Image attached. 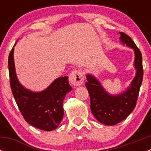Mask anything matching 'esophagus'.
Here are the masks:
<instances>
[{
	"instance_id": "34e87169",
	"label": "esophagus",
	"mask_w": 151,
	"mask_h": 151,
	"mask_svg": "<svg viewBox=\"0 0 151 151\" xmlns=\"http://www.w3.org/2000/svg\"><path fill=\"white\" fill-rule=\"evenodd\" d=\"M69 81L74 86L81 85L84 81V74L83 71L80 69L73 71L69 75Z\"/></svg>"
}]
</instances>
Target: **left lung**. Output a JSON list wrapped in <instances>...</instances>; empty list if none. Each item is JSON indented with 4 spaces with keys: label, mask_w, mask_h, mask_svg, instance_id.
Returning a JSON list of instances; mask_svg holds the SVG:
<instances>
[{
    "label": "left lung",
    "mask_w": 151,
    "mask_h": 151,
    "mask_svg": "<svg viewBox=\"0 0 151 151\" xmlns=\"http://www.w3.org/2000/svg\"><path fill=\"white\" fill-rule=\"evenodd\" d=\"M119 33L121 42L134 50L137 74L131 86L126 92L113 96L104 91L96 79L88 74L86 76L88 82L85 86L91 99V112L100 123L107 126L121 122L132 113L136 106L143 78L142 56L140 50L128 35L123 32Z\"/></svg>",
    "instance_id": "1"
}]
</instances>
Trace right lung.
Segmentation results:
<instances>
[{
	"label": "right lung",
	"instance_id": "right-lung-1",
	"mask_svg": "<svg viewBox=\"0 0 151 151\" xmlns=\"http://www.w3.org/2000/svg\"><path fill=\"white\" fill-rule=\"evenodd\" d=\"M10 86L15 101L24 119L41 130H54L63 117V102L66 94L71 91L68 77L56 79L45 91L33 93L19 84L14 63V47L8 60Z\"/></svg>",
	"mask_w": 151,
	"mask_h": 151
}]
</instances>
